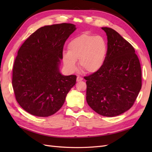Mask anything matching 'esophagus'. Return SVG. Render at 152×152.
<instances>
[{"label":"esophagus","instance_id":"1","mask_svg":"<svg viewBox=\"0 0 152 152\" xmlns=\"http://www.w3.org/2000/svg\"><path fill=\"white\" fill-rule=\"evenodd\" d=\"M82 80H83V78H82V77H80V76H77V82H80V81H82Z\"/></svg>","mask_w":152,"mask_h":152}]
</instances>
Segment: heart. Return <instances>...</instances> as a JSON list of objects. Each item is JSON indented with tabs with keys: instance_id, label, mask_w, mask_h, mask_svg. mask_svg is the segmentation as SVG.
<instances>
[{
	"instance_id": "1",
	"label": "heart",
	"mask_w": 152,
	"mask_h": 152,
	"mask_svg": "<svg viewBox=\"0 0 152 152\" xmlns=\"http://www.w3.org/2000/svg\"><path fill=\"white\" fill-rule=\"evenodd\" d=\"M108 53V44L102 36L83 34L73 39L68 45V52L63 54L64 65L70 73L81 68L95 73L103 66Z\"/></svg>"
}]
</instances>
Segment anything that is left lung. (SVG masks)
<instances>
[{"mask_svg": "<svg viewBox=\"0 0 152 152\" xmlns=\"http://www.w3.org/2000/svg\"><path fill=\"white\" fill-rule=\"evenodd\" d=\"M102 29L107 36V56L102 69L84 77L86 101L96 113L112 117L134 104L141 89V70L131 44L113 29Z\"/></svg>", "mask_w": 152, "mask_h": 152, "instance_id": "left-lung-1", "label": "left lung"}]
</instances>
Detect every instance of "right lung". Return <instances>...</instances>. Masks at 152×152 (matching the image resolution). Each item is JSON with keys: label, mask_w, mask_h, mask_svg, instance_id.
I'll use <instances>...</instances> for the list:
<instances>
[{"label": "right lung", "mask_w": 152, "mask_h": 152, "mask_svg": "<svg viewBox=\"0 0 152 152\" xmlns=\"http://www.w3.org/2000/svg\"><path fill=\"white\" fill-rule=\"evenodd\" d=\"M76 29L71 23L41 27L18 50L12 84L17 102L26 112L49 117L65 103L77 76L62 75L59 65L65 41Z\"/></svg>", "instance_id": "obj_1"}]
</instances>
